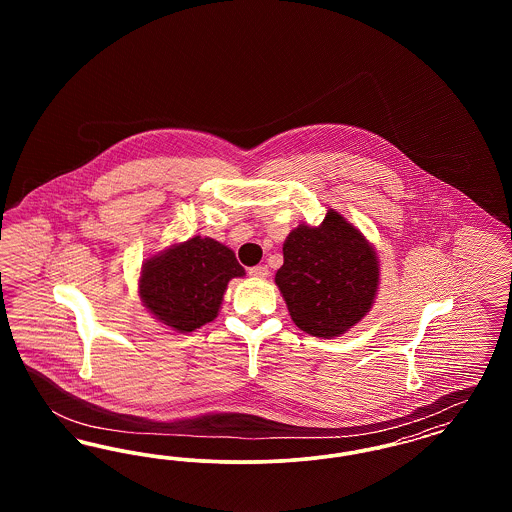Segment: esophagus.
<instances>
[{
  "mask_svg": "<svg viewBox=\"0 0 512 512\" xmlns=\"http://www.w3.org/2000/svg\"><path fill=\"white\" fill-rule=\"evenodd\" d=\"M249 276L255 280H263L268 276V268L265 265H257V267L249 268Z\"/></svg>",
  "mask_w": 512,
  "mask_h": 512,
  "instance_id": "34e87169",
  "label": "esophagus"
}]
</instances>
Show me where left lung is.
Returning <instances> with one entry per match:
<instances>
[{"instance_id": "8db88e82", "label": "left lung", "mask_w": 512, "mask_h": 512, "mask_svg": "<svg viewBox=\"0 0 512 512\" xmlns=\"http://www.w3.org/2000/svg\"><path fill=\"white\" fill-rule=\"evenodd\" d=\"M276 286L297 328L317 338L345 334L370 311L380 267L365 236L338 211L322 224H299L284 242Z\"/></svg>"}]
</instances>
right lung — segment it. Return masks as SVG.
I'll return each mask as SVG.
<instances>
[{"label": "right lung", "mask_w": 512, "mask_h": 512, "mask_svg": "<svg viewBox=\"0 0 512 512\" xmlns=\"http://www.w3.org/2000/svg\"><path fill=\"white\" fill-rule=\"evenodd\" d=\"M244 274L232 249L195 236L147 259L140 297L159 322L176 332H194L215 320L228 282Z\"/></svg>", "instance_id": "right-lung-1"}]
</instances>
